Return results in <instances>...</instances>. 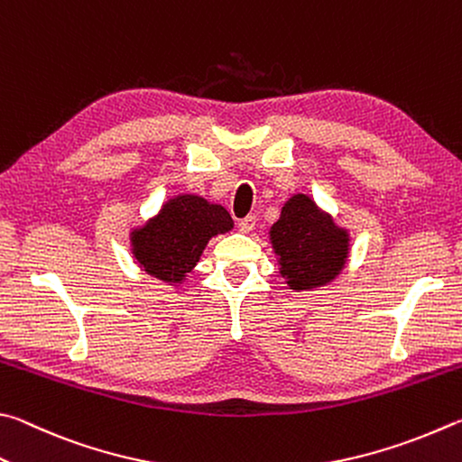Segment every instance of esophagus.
Listing matches in <instances>:
<instances>
[{
	"label": "esophagus",
	"mask_w": 462,
	"mask_h": 462,
	"mask_svg": "<svg viewBox=\"0 0 462 462\" xmlns=\"http://www.w3.org/2000/svg\"><path fill=\"white\" fill-rule=\"evenodd\" d=\"M237 226H239V231H244V233L254 231V226H255V217H254V215H247V217H244V218H239Z\"/></svg>",
	"instance_id": "1"
}]
</instances>
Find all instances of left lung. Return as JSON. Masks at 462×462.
<instances>
[{
  "instance_id": "8db88e82",
  "label": "left lung",
  "mask_w": 462,
  "mask_h": 462,
  "mask_svg": "<svg viewBox=\"0 0 462 462\" xmlns=\"http://www.w3.org/2000/svg\"><path fill=\"white\" fill-rule=\"evenodd\" d=\"M280 273L290 290H312L333 282L349 255V233L337 226L306 194H294L270 229Z\"/></svg>"
}]
</instances>
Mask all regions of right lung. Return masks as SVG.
<instances>
[{"label": "right lung", "instance_id": "right-lung-1", "mask_svg": "<svg viewBox=\"0 0 462 462\" xmlns=\"http://www.w3.org/2000/svg\"><path fill=\"white\" fill-rule=\"evenodd\" d=\"M233 229V218L221 205L197 194H178L160 213L132 231V254L150 276L180 284L200 260L208 239Z\"/></svg>", "mask_w": 462, "mask_h": 462}]
</instances>
